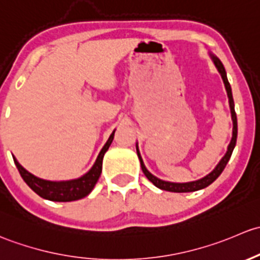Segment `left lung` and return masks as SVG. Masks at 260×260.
Segmentation results:
<instances>
[{
  "label": "left lung",
  "instance_id": "obj_1",
  "mask_svg": "<svg viewBox=\"0 0 260 260\" xmlns=\"http://www.w3.org/2000/svg\"><path fill=\"white\" fill-rule=\"evenodd\" d=\"M210 55V58L213 60L214 65H215V68L218 69L219 74H220L221 79H223V82L224 85H225V90H226V93H228V99H229V106H230V112H232V120H233V136H232V140H230L229 145H228V150H226L225 155H224L223 157H221L220 161L218 162V165H216L215 168H214V170L211 171V173L208 174V175H205L204 178L199 179V180H194V181H189V183H171V181H165V180H161V179L156 178L155 175H152L150 171L146 169L145 164H144L143 161V157H141L140 155V151H139V146L138 144H136V152H138V156H139V160H140V165H141V169H143V173L145 174L146 178L149 179L150 181H151L152 184H154L156 188L161 189V190H167V191H171V192H190V191H197V190H200V189H204L207 188V186H209L211 183H213L214 180H216L218 179V176L220 175L221 173H223L224 168L226 167V164H228L230 156H232V152L233 150L235 148V144H237V136H238V121H237V114H235V110H234V100H233V93H232V87H230V84L228 81V77H226V72H225V69H224L223 63H221V61L219 60L218 57H216L215 55H213V53H209Z\"/></svg>",
  "mask_w": 260,
  "mask_h": 260
}]
</instances>
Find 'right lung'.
I'll list each match as a JSON object with an SVG mask.
<instances>
[{"instance_id": "add662e5", "label": "right lung", "mask_w": 260, "mask_h": 260, "mask_svg": "<svg viewBox=\"0 0 260 260\" xmlns=\"http://www.w3.org/2000/svg\"><path fill=\"white\" fill-rule=\"evenodd\" d=\"M115 130L112 131L110 138L108 139L105 145L103 146L101 151L99 152L96 161L93 162L92 168L84 174L82 176L77 179H71V180H45V179L37 178L30 171H27L20 162L17 161L15 156H13V161H15L16 167L20 171L21 176L25 180L30 188L40 195L44 199L51 200V202H74V200L82 199V198L87 197L91 191H92L93 186L98 183L99 178L101 175V170H103V159L105 152L110 148L112 140H114Z\"/></svg>"}]
</instances>
